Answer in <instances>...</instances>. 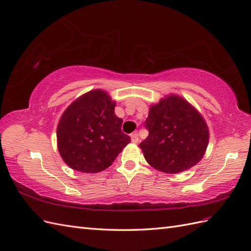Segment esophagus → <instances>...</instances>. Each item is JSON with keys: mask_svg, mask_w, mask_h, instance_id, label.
Here are the masks:
<instances>
[{"mask_svg": "<svg viewBox=\"0 0 251 251\" xmlns=\"http://www.w3.org/2000/svg\"><path fill=\"white\" fill-rule=\"evenodd\" d=\"M130 138H131V141H132L133 143H138V142H139V134H138V132L131 133Z\"/></svg>", "mask_w": 251, "mask_h": 251, "instance_id": "obj_1", "label": "esophagus"}]
</instances>
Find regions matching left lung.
<instances>
[{
  "mask_svg": "<svg viewBox=\"0 0 251 251\" xmlns=\"http://www.w3.org/2000/svg\"><path fill=\"white\" fill-rule=\"evenodd\" d=\"M145 127L150 134L140 143L153 169L177 174L196 165L209 144V128L197 109L177 94L166 95L150 108Z\"/></svg>",
  "mask_w": 251,
  "mask_h": 251,
  "instance_id": "left-lung-1",
  "label": "left lung"
}]
</instances>
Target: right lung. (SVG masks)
Returning <instances> with one entry per match:
<instances>
[{
	"label": "right lung",
	"mask_w": 251,
	"mask_h": 251,
	"mask_svg": "<svg viewBox=\"0 0 251 251\" xmlns=\"http://www.w3.org/2000/svg\"><path fill=\"white\" fill-rule=\"evenodd\" d=\"M115 101L104 90H91L63 111L57 126V147L71 169L99 173L112 164L130 142L122 132L123 120L114 113Z\"/></svg>",
	"instance_id": "add662e5"
}]
</instances>
